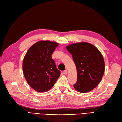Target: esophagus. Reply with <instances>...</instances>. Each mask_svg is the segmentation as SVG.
<instances>
[{"instance_id": "34e87169", "label": "esophagus", "mask_w": 122, "mask_h": 122, "mask_svg": "<svg viewBox=\"0 0 122 122\" xmlns=\"http://www.w3.org/2000/svg\"><path fill=\"white\" fill-rule=\"evenodd\" d=\"M67 72H68V71H67V70H65V71H64V74L65 75H66V74H67Z\"/></svg>"}]
</instances>
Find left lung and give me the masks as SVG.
I'll list each match as a JSON object with an SVG mask.
<instances>
[{"label":"left lung","instance_id":"1","mask_svg":"<svg viewBox=\"0 0 122 122\" xmlns=\"http://www.w3.org/2000/svg\"><path fill=\"white\" fill-rule=\"evenodd\" d=\"M66 48L72 54L77 70V81L74 87L82 93L92 91L100 82L104 75L105 64L101 53L87 42L72 44Z\"/></svg>","mask_w":122,"mask_h":122}]
</instances>
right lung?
Wrapping results in <instances>:
<instances>
[{
    "label": "right lung",
    "instance_id": "add662e5",
    "mask_svg": "<svg viewBox=\"0 0 122 122\" xmlns=\"http://www.w3.org/2000/svg\"><path fill=\"white\" fill-rule=\"evenodd\" d=\"M58 44L41 41L29 48L23 61L25 79L33 89L40 93L50 90L61 75L52 55Z\"/></svg>",
    "mask_w": 122,
    "mask_h": 122
}]
</instances>
